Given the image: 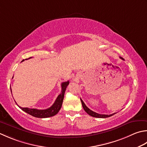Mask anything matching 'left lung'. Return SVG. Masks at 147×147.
Segmentation results:
<instances>
[{
  "label": "left lung",
  "mask_w": 147,
  "mask_h": 147,
  "mask_svg": "<svg viewBox=\"0 0 147 147\" xmlns=\"http://www.w3.org/2000/svg\"><path fill=\"white\" fill-rule=\"evenodd\" d=\"M120 58L122 59V57H120ZM81 100V102H82V104L83 106V108L84 109V110L87 112V113L89 115H90L93 117H96V118H107V117H110L112 115H113L115 114L116 113H114L113 114H111V115H102V114H99V113H97L96 112H94L93 111H92L91 110H90L87 106L85 105V104L84 103V102L83 101V100L82 99H80Z\"/></svg>",
  "instance_id": "8db88e82"
}]
</instances>
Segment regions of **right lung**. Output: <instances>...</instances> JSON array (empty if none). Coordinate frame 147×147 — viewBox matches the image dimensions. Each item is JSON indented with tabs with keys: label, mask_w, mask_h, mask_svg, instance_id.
<instances>
[{
	"label": "right lung",
	"mask_w": 147,
	"mask_h": 147,
	"mask_svg": "<svg viewBox=\"0 0 147 147\" xmlns=\"http://www.w3.org/2000/svg\"><path fill=\"white\" fill-rule=\"evenodd\" d=\"M32 58V57H30L28 58V59ZM27 60V59H25ZM24 60H22V62L24 61ZM69 83V82H63L61 84V87H62V90H61V93H60L57 98L56 99L55 101L54 102L53 105L50 107L49 108L46 109V110H37V109H34V108H22L20 107V106L18 105H16L18 106V107L22 109L23 111H24L26 113H27L28 114L30 115L35 117L37 118H48V117H53L54 115H55L56 114L58 113V112L60 110V108L62 107V105L63 102V100H64V94L66 90V88H67V85ZM12 92V91H11Z\"/></svg>",
	"instance_id": "obj_1"
}]
</instances>
